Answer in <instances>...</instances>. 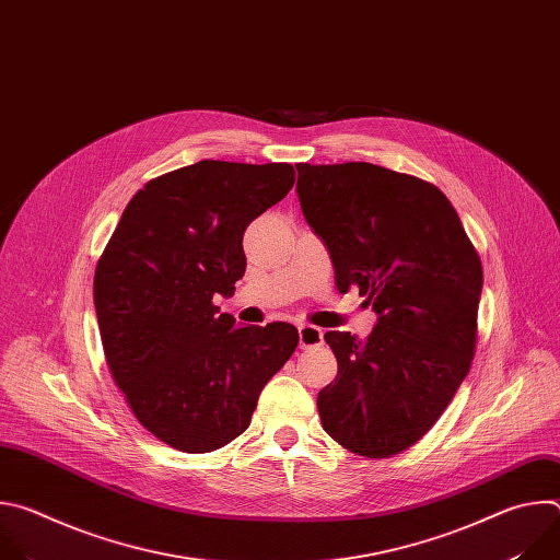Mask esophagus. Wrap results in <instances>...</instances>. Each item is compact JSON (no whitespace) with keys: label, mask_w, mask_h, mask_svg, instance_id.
<instances>
[{"label":"esophagus","mask_w":560,"mask_h":560,"mask_svg":"<svg viewBox=\"0 0 560 560\" xmlns=\"http://www.w3.org/2000/svg\"><path fill=\"white\" fill-rule=\"evenodd\" d=\"M324 343V330L316 326H299V348H316Z\"/></svg>","instance_id":"esophagus-1"}]
</instances>
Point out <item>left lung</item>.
I'll use <instances>...</instances> for the list:
<instances>
[{
    "instance_id": "1",
    "label": "left lung",
    "mask_w": 560,
    "mask_h": 560,
    "mask_svg": "<svg viewBox=\"0 0 560 560\" xmlns=\"http://www.w3.org/2000/svg\"><path fill=\"white\" fill-rule=\"evenodd\" d=\"M296 195L335 266L376 312L372 335L326 332L339 372L316 396L324 430L385 458L415 445L469 372L483 268L447 197L365 162L299 164Z\"/></svg>"
}]
</instances>
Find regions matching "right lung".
Instances as JSON below:
<instances>
[{
    "label": "right lung",
    "mask_w": 560,
    "mask_h": 560,
    "mask_svg": "<svg viewBox=\"0 0 560 560\" xmlns=\"http://www.w3.org/2000/svg\"><path fill=\"white\" fill-rule=\"evenodd\" d=\"M294 186L290 164L203 162L148 182L126 206L95 270L108 368L137 421L203 454L250 425L264 385L299 332L236 326L219 312L246 272L244 232Z\"/></svg>",
    "instance_id": "obj_1"
}]
</instances>
